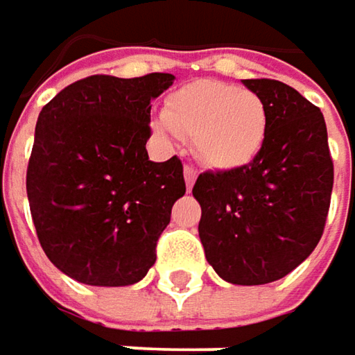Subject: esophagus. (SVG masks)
Instances as JSON below:
<instances>
[{
	"label": "esophagus",
	"mask_w": 355,
	"mask_h": 355,
	"mask_svg": "<svg viewBox=\"0 0 355 355\" xmlns=\"http://www.w3.org/2000/svg\"><path fill=\"white\" fill-rule=\"evenodd\" d=\"M195 180H197V168H195V166H191V164H187V166H184V182H187V191H191V189H193Z\"/></svg>",
	"instance_id": "34e87169"
}]
</instances>
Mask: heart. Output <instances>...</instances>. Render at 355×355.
I'll list each match as a JSON object with an SVG mask.
<instances>
[{
    "label": "heart",
    "mask_w": 355,
    "mask_h": 355,
    "mask_svg": "<svg viewBox=\"0 0 355 355\" xmlns=\"http://www.w3.org/2000/svg\"><path fill=\"white\" fill-rule=\"evenodd\" d=\"M152 130L177 140L191 138L195 156L211 171L230 173L252 164L268 140L270 117L264 99L238 85L195 81L175 91Z\"/></svg>",
    "instance_id": "obj_1"
}]
</instances>
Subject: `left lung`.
Returning a JSON list of instances; mask_svg holds the SVG:
<instances>
[{
  "instance_id": "1",
  "label": "left lung",
  "mask_w": 355,
  "mask_h": 355,
  "mask_svg": "<svg viewBox=\"0 0 355 355\" xmlns=\"http://www.w3.org/2000/svg\"><path fill=\"white\" fill-rule=\"evenodd\" d=\"M270 117L260 156L238 171L199 175V238L205 258L225 282L268 284L305 262L321 240L334 162L319 107L293 87L245 79Z\"/></svg>"
}]
</instances>
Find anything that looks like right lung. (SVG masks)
Here are the masks:
<instances>
[{
    "instance_id": "1",
    "label": "right lung",
    "mask_w": 355,
    "mask_h": 355,
    "mask_svg": "<svg viewBox=\"0 0 355 355\" xmlns=\"http://www.w3.org/2000/svg\"><path fill=\"white\" fill-rule=\"evenodd\" d=\"M175 75H93L64 87L36 121L26 191L49 260L91 286H128L156 262V242L187 191L177 156L152 162V99Z\"/></svg>"
}]
</instances>
